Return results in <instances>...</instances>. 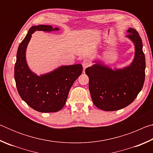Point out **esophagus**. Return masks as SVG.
<instances>
[{"mask_svg": "<svg viewBox=\"0 0 153 153\" xmlns=\"http://www.w3.org/2000/svg\"><path fill=\"white\" fill-rule=\"evenodd\" d=\"M91 65V62H90L88 59H84V61L82 62V66L84 67V69H85L86 67H89Z\"/></svg>", "mask_w": 153, "mask_h": 153, "instance_id": "esophagus-1", "label": "esophagus"}]
</instances>
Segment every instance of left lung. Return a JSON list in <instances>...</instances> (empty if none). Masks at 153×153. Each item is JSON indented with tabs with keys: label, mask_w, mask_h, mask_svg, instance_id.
I'll return each mask as SVG.
<instances>
[{
	"label": "left lung",
	"mask_w": 153,
	"mask_h": 153,
	"mask_svg": "<svg viewBox=\"0 0 153 153\" xmlns=\"http://www.w3.org/2000/svg\"><path fill=\"white\" fill-rule=\"evenodd\" d=\"M126 37L134 43L135 53L129 65L111 69L100 61L86 69L89 90L96 107L107 111H117L132 102L143 87L145 79V56L140 36L134 28L127 30Z\"/></svg>",
	"instance_id": "left-lung-1"
}]
</instances>
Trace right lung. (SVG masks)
I'll return each mask as SVG.
<instances>
[{
    "mask_svg": "<svg viewBox=\"0 0 153 153\" xmlns=\"http://www.w3.org/2000/svg\"><path fill=\"white\" fill-rule=\"evenodd\" d=\"M59 30V28H53L51 25H33L17 49L14 73L17 91L22 100L38 112L60 111L65 105L72 85L82 73L81 64L61 66L40 76L33 73L28 67L25 54L32 33L36 31Z\"/></svg>",
    "mask_w": 153,
    "mask_h": 153,
    "instance_id": "obj_1",
    "label": "right lung"
}]
</instances>
